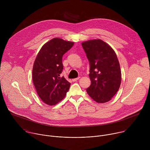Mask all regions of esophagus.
Returning a JSON list of instances; mask_svg holds the SVG:
<instances>
[{
	"label": "esophagus",
	"instance_id": "obj_1",
	"mask_svg": "<svg viewBox=\"0 0 150 150\" xmlns=\"http://www.w3.org/2000/svg\"><path fill=\"white\" fill-rule=\"evenodd\" d=\"M79 78H80V77H79V76H78V78H74V79H72V81H73V82L76 81H78Z\"/></svg>",
	"mask_w": 150,
	"mask_h": 150
}]
</instances>
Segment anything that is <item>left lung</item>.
I'll use <instances>...</instances> for the list:
<instances>
[{
	"mask_svg": "<svg viewBox=\"0 0 150 150\" xmlns=\"http://www.w3.org/2000/svg\"><path fill=\"white\" fill-rule=\"evenodd\" d=\"M90 62L91 85L88 95L96 102L110 101L118 91L121 83L119 62L113 49L100 39L82 42Z\"/></svg>",
	"mask_w": 150,
	"mask_h": 150,
	"instance_id": "obj_1",
	"label": "left lung"
}]
</instances>
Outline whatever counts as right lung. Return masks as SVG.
<instances>
[{
  "label": "right lung",
  "instance_id": "1",
  "mask_svg": "<svg viewBox=\"0 0 150 150\" xmlns=\"http://www.w3.org/2000/svg\"><path fill=\"white\" fill-rule=\"evenodd\" d=\"M74 45V42L54 38L42 46L35 58L33 68V83L39 97L48 105L60 102L69 89L71 83L60 75L63 69V55Z\"/></svg>",
  "mask_w": 150,
  "mask_h": 150
}]
</instances>
